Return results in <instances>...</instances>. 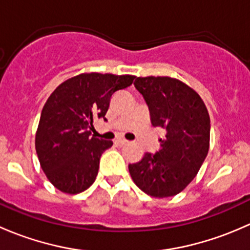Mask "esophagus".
Instances as JSON below:
<instances>
[{
    "label": "esophagus",
    "instance_id": "1",
    "mask_svg": "<svg viewBox=\"0 0 250 250\" xmlns=\"http://www.w3.org/2000/svg\"><path fill=\"white\" fill-rule=\"evenodd\" d=\"M128 141L125 140V139H117L115 141V144H117L118 146H122V145H125V144H127Z\"/></svg>",
    "mask_w": 250,
    "mask_h": 250
}]
</instances>
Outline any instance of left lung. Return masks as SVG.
Masks as SVG:
<instances>
[{
  "mask_svg": "<svg viewBox=\"0 0 250 250\" xmlns=\"http://www.w3.org/2000/svg\"><path fill=\"white\" fill-rule=\"evenodd\" d=\"M153 127L166 129L156 153L128 166L135 185L157 198L184 190L200 170L209 150L210 118L202 98L186 83L168 76L137 77Z\"/></svg>",
  "mask_w": 250,
  "mask_h": 250,
  "instance_id": "left-lung-1",
  "label": "left lung"
}]
</instances>
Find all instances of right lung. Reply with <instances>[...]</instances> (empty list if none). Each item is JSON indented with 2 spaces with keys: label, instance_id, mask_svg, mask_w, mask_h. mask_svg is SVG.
Instances as JSON below:
<instances>
[{
  "label": "right lung",
  "instance_id": "obj_1",
  "mask_svg": "<svg viewBox=\"0 0 250 250\" xmlns=\"http://www.w3.org/2000/svg\"><path fill=\"white\" fill-rule=\"evenodd\" d=\"M135 76L81 74L58 85L41 112L35 147L48 180L64 193L87 190L98 175L102 153L112 141L90 135L94 118H104L111 97Z\"/></svg>",
  "mask_w": 250,
  "mask_h": 250
}]
</instances>
